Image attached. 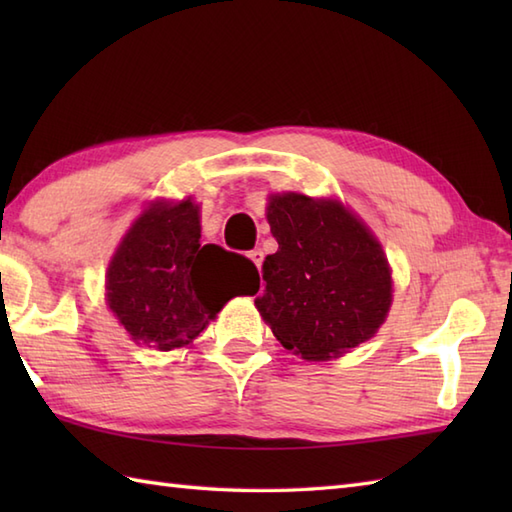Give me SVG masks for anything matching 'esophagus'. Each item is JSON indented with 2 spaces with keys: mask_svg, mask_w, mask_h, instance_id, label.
<instances>
[{
  "mask_svg": "<svg viewBox=\"0 0 512 512\" xmlns=\"http://www.w3.org/2000/svg\"><path fill=\"white\" fill-rule=\"evenodd\" d=\"M248 257L253 259V264H255L257 268H262V262H264V250H262V248H253V250H250V253H248Z\"/></svg>",
  "mask_w": 512,
  "mask_h": 512,
  "instance_id": "obj_1",
  "label": "esophagus"
}]
</instances>
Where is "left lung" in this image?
I'll list each match as a JSON object with an SVG mask.
<instances>
[{"label":"left lung","mask_w":512,"mask_h":512,"mask_svg":"<svg viewBox=\"0 0 512 512\" xmlns=\"http://www.w3.org/2000/svg\"><path fill=\"white\" fill-rule=\"evenodd\" d=\"M264 259L266 290L255 299L286 350L306 361L341 356L372 339L391 306V275L374 235L339 202L273 195Z\"/></svg>","instance_id":"1"}]
</instances>
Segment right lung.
I'll return each mask as SVG.
<instances>
[{"label":"right lung","instance_id":"right-lung-1","mask_svg":"<svg viewBox=\"0 0 512 512\" xmlns=\"http://www.w3.org/2000/svg\"><path fill=\"white\" fill-rule=\"evenodd\" d=\"M107 303L136 343L156 350L189 345L228 299L255 295L248 257L202 244L198 206L154 204L129 228L107 268Z\"/></svg>","mask_w":512,"mask_h":512}]
</instances>
